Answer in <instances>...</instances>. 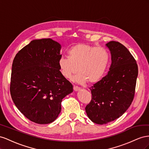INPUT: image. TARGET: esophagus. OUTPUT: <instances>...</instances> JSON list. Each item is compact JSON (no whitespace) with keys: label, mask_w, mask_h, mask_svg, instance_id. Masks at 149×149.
<instances>
[{"label":"esophagus","mask_w":149,"mask_h":149,"mask_svg":"<svg viewBox=\"0 0 149 149\" xmlns=\"http://www.w3.org/2000/svg\"><path fill=\"white\" fill-rule=\"evenodd\" d=\"M74 91H78L80 90V88L77 86H74Z\"/></svg>","instance_id":"1"}]
</instances>
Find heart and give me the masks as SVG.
I'll list each match as a JSON object with an SVG mask.
<instances>
[{"instance_id": "heart-1", "label": "heart", "mask_w": 149, "mask_h": 149, "mask_svg": "<svg viewBox=\"0 0 149 149\" xmlns=\"http://www.w3.org/2000/svg\"><path fill=\"white\" fill-rule=\"evenodd\" d=\"M69 58L62 56L58 66L63 77L70 79L79 72L74 80L79 84H95L107 70L110 55L107 49L87 44H78L68 51Z\"/></svg>"}]
</instances>
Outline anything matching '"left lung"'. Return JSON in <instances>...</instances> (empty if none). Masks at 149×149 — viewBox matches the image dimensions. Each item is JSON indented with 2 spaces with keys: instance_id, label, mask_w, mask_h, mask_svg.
<instances>
[{
  "instance_id": "obj_1",
  "label": "left lung",
  "mask_w": 149,
  "mask_h": 149,
  "mask_svg": "<svg viewBox=\"0 0 149 149\" xmlns=\"http://www.w3.org/2000/svg\"><path fill=\"white\" fill-rule=\"evenodd\" d=\"M111 54L108 74L90 87L92 100L86 107L88 117L103 125L119 118L132 102L138 76L135 58L120 42L106 44Z\"/></svg>"
}]
</instances>
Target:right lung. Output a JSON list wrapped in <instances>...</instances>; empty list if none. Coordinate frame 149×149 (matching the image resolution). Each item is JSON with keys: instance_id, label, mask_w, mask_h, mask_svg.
<instances>
[{"instance_id": "obj_1", "label": "right lung", "mask_w": 149, "mask_h": 149, "mask_svg": "<svg viewBox=\"0 0 149 149\" xmlns=\"http://www.w3.org/2000/svg\"><path fill=\"white\" fill-rule=\"evenodd\" d=\"M61 49V45L51 39L33 40L19 51L12 63V99L20 112L37 124L56 120L62 99L73 92L58 66Z\"/></svg>"}]
</instances>
